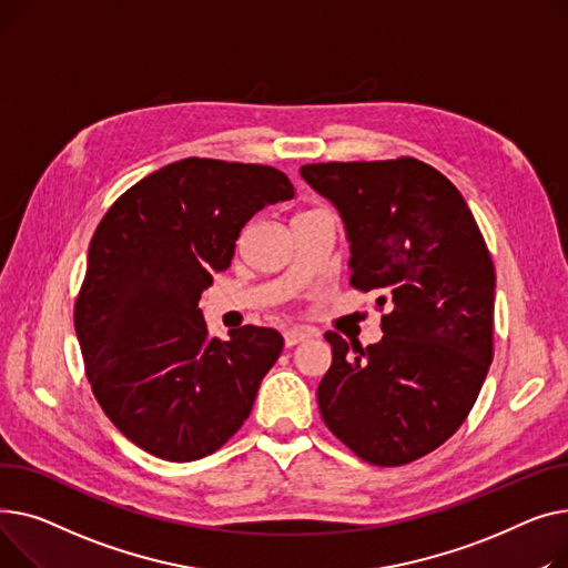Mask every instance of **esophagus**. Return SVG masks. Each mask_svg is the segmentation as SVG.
Returning <instances> with one entry per match:
<instances>
[{
    "label": "esophagus",
    "mask_w": 568,
    "mask_h": 568,
    "mask_svg": "<svg viewBox=\"0 0 568 568\" xmlns=\"http://www.w3.org/2000/svg\"><path fill=\"white\" fill-rule=\"evenodd\" d=\"M310 337H312L310 329L293 327V329H286V332H284V344H286V348H291V346H297L300 342H305V339H310Z\"/></svg>",
    "instance_id": "34e87169"
}]
</instances>
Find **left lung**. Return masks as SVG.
<instances>
[{
    "mask_svg": "<svg viewBox=\"0 0 568 568\" xmlns=\"http://www.w3.org/2000/svg\"><path fill=\"white\" fill-rule=\"evenodd\" d=\"M300 174L342 213L351 286L389 307L374 346L325 332L321 417L366 463H413L458 430L493 362L486 241L456 185L417 158L318 162Z\"/></svg>",
    "mask_w": 568,
    "mask_h": 568,
    "instance_id": "obj_1",
    "label": "left lung"
}]
</instances>
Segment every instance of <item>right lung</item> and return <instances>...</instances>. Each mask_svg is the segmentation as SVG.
Segmentation results:
<instances>
[{"label":"right lung","mask_w":568,"mask_h":568,"mask_svg":"<svg viewBox=\"0 0 568 568\" xmlns=\"http://www.w3.org/2000/svg\"><path fill=\"white\" fill-rule=\"evenodd\" d=\"M293 194L275 166L185 158L100 220L73 318L93 396L130 443L187 463L250 417L284 339L256 325L211 337L199 295L231 265L247 220Z\"/></svg>","instance_id":"obj_1"}]
</instances>
